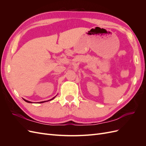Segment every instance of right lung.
Returning a JSON list of instances; mask_svg holds the SVG:
<instances>
[{
    "label": "right lung",
    "mask_w": 146,
    "mask_h": 146,
    "mask_svg": "<svg viewBox=\"0 0 146 146\" xmlns=\"http://www.w3.org/2000/svg\"><path fill=\"white\" fill-rule=\"evenodd\" d=\"M56 96H55V97H54V98H53L52 99H50V100H47V101H42V102H38L39 104H41V103H44V102H47V101H50V100H53L54 99ZM24 100L25 101V102H27V103H30V104H31V103H32V102H30V101H28V100H25V99H24Z\"/></svg>",
    "instance_id": "1"
}]
</instances>
